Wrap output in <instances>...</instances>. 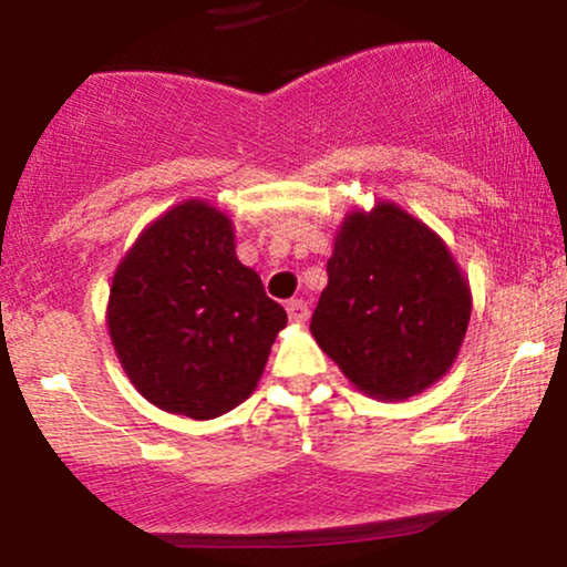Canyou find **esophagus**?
Returning <instances> with one entry per match:
<instances>
[{
	"label": "esophagus",
	"instance_id": "1",
	"mask_svg": "<svg viewBox=\"0 0 567 567\" xmlns=\"http://www.w3.org/2000/svg\"><path fill=\"white\" fill-rule=\"evenodd\" d=\"M288 317H290V322L303 324L306 320H309V306H306V301H301V298L288 301Z\"/></svg>",
	"mask_w": 567,
	"mask_h": 567
}]
</instances>
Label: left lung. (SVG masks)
Masks as SVG:
<instances>
[{"label":"left lung","instance_id":"8db88e82","mask_svg":"<svg viewBox=\"0 0 567 567\" xmlns=\"http://www.w3.org/2000/svg\"><path fill=\"white\" fill-rule=\"evenodd\" d=\"M470 317V279L445 239L379 199L338 226L309 330L357 392L405 402L453 368Z\"/></svg>","mask_w":567,"mask_h":567}]
</instances>
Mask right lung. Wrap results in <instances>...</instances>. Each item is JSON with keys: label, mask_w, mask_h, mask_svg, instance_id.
<instances>
[{"label": "right lung", "mask_w": 567, "mask_h": 567, "mask_svg": "<svg viewBox=\"0 0 567 567\" xmlns=\"http://www.w3.org/2000/svg\"><path fill=\"white\" fill-rule=\"evenodd\" d=\"M285 324L258 271L237 258L231 218L199 197L154 218L109 288L106 328L130 383L186 419L243 405Z\"/></svg>", "instance_id": "1"}]
</instances>
